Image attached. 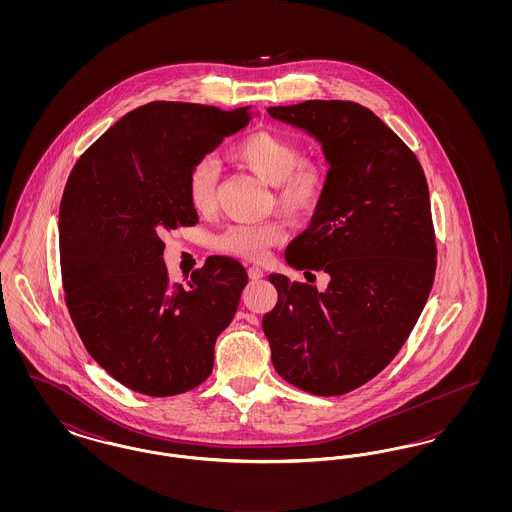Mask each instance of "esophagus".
Masks as SVG:
<instances>
[{
    "instance_id": "34e87169",
    "label": "esophagus",
    "mask_w": 512,
    "mask_h": 512,
    "mask_svg": "<svg viewBox=\"0 0 512 512\" xmlns=\"http://www.w3.org/2000/svg\"><path fill=\"white\" fill-rule=\"evenodd\" d=\"M247 274H249V278H251V280H261V278H263V276H265V272H263V268H259V267L247 268Z\"/></svg>"
}]
</instances>
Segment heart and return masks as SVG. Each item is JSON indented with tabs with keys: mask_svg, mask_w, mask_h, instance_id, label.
Segmentation results:
<instances>
[{
	"mask_svg": "<svg viewBox=\"0 0 512 512\" xmlns=\"http://www.w3.org/2000/svg\"><path fill=\"white\" fill-rule=\"evenodd\" d=\"M230 159L261 182L272 186V205L288 219L303 220L317 211L326 186L328 167L317 157H301V149L280 134L259 130L230 149ZM219 171L213 159L197 161L188 174V199L195 213H207L215 205ZM286 238L278 219L255 224H232L217 236L222 253L245 261H263L268 249Z\"/></svg>",
	"mask_w": 512,
	"mask_h": 512,
	"instance_id": "obj_1",
	"label": "heart"
}]
</instances>
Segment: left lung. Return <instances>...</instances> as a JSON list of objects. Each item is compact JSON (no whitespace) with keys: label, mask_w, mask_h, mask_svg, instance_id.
<instances>
[{"label":"left lung","mask_w":512,"mask_h":512,"mask_svg":"<svg viewBox=\"0 0 512 512\" xmlns=\"http://www.w3.org/2000/svg\"><path fill=\"white\" fill-rule=\"evenodd\" d=\"M268 115L322 147L328 186L309 228L286 247V263L305 274L324 270L330 280L318 292L270 274L278 301L263 332L286 382L341 395L390 365L432 290L426 176L403 140L359 103L309 99L270 107Z\"/></svg>","instance_id":"left-lung-1"}]
</instances>
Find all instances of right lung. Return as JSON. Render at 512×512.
Instances as JSON below:
<instances>
[{
    "mask_svg": "<svg viewBox=\"0 0 512 512\" xmlns=\"http://www.w3.org/2000/svg\"><path fill=\"white\" fill-rule=\"evenodd\" d=\"M251 107L222 111L151 101L86 149L59 209L67 307L88 353L122 386L169 397L213 370L215 341L247 284L230 257H209L188 288L172 284L163 236L194 226L188 174L249 122Z\"/></svg>",
    "mask_w": 512,
    "mask_h": 512,
    "instance_id": "1",
    "label": "right lung"
}]
</instances>
